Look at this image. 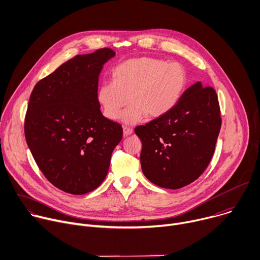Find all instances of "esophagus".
<instances>
[{
    "label": "esophagus",
    "instance_id": "34e87169",
    "mask_svg": "<svg viewBox=\"0 0 260 260\" xmlns=\"http://www.w3.org/2000/svg\"><path fill=\"white\" fill-rule=\"evenodd\" d=\"M123 132H124V136H129V135H131L133 133V129L130 128V127L124 126L123 127Z\"/></svg>",
    "mask_w": 260,
    "mask_h": 260
}]
</instances>
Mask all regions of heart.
<instances>
[{
    "instance_id": "obj_1",
    "label": "heart",
    "mask_w": 260,
    "mask_h": 260,
    "mask_svg": "<svg viewBox=\"0 0 260 260\" xmlns=\"http://www.w3.org/2000/svg\"><path fill=\"white\" fill-rule=\"evenodd\" d=\"M187 85V72L177 61L136 57L112 71V82L102 83L96 93L101 111L116 121L128 105L122 120L135 124L147 116L157 119L168 114L180 100Z\"/></svg>"
}]
</instances>
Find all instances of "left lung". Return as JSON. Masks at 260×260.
Returning <instances> with one entry per match:
<instances>
[{"mask_svg":"<svg viewBox=\"0 0 260 260\" xmlns=\"http://www.w3.org/2000/svg\"><path fill=\"white\" fill-rule=\"evenodd\" d=\"M220 127L215 90L194 83L168 114L135 128L142 142L143 174L164 188L191 183L208 167Z\"/></svg>","mask_w":260,"mask_h":260,"instance_id":"1","label":"left lung"}]
</instances>
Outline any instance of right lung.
I'll use <instances>...</instances> for the list:
<instances>
[{
	"label": "right lung",
	"instance_id": "right-lung-1",
	"mask_svg": "<svg viewBox=\"0 0 260 260\" xmlns=\"http://www.w3.org/2000/svg\"><path fill=\"white\" fill-rule=\"evenodd\" d=\"M109 48L77 55L38 82L30 94L24 134L45 177L57 188L84 194L105 180L122 126L100 112L96 98Z\"/></svg>",
	"mask_w": 260,
	"mask_h": 260
}]
</instances>
